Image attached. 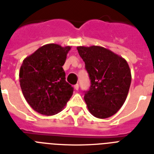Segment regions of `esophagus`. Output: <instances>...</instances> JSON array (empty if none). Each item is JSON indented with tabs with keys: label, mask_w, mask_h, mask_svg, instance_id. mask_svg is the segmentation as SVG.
<instances>
[{
	"label": "esophagus",
	"mask_w": 154,
	"mask_h": 154,
	"mask_svg": "<svg viewBox=\"0 0 154 154\" xmlns=\"http://www.w3.org/2000/svg\"><path fill=\"white\" fill-rule=\"evenodd\" d=\"M74 89H76V90H78V89H79V85L78 84H76L74 85Z\"/></svg>",
	"instance_id": "34e87169"
}]
</instances>
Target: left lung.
Wrapping results in <instances>:
<instances>
[{
  "instance_id": "1",
  "label": "left lung",
  "mask_w": 154,
  "mask_h": 154,
  "mask_svg": "<svg viewBox=\"0 0 154 154\" xmlns=\"http://www.w3.org/2000/svg\"><path fill=\"white\" fill-rule=\"evenodd\" d=\"M85 61L91 86L84 99L89 112L97 118L114 115L126 100L131 71L125 59L104 47H77Z\"/></svg>"
}]
</instances>
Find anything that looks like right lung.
<instances>
[{
	"instance_id": "1",
	"label": "right lung",
	"mask_w": 154,
	"mask_h": 154,
	"mask_svg": "<svg viewBox=\"0 0 154 154\" xmlns=\"http://www.w3.org/2000/svg\"><path fill=\"white\" fill-rule=\"evenodd\" d=\"M70 46L47 44L23 60L19 81L23 95L36 112L52 116L60 112L72 97L73 88L63 69Z\"/></svg>"
}]
</instances>
